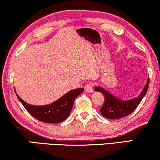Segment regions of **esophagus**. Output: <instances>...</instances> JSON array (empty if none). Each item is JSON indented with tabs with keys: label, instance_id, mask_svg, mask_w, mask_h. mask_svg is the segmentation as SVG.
Here are the masks:
<instances>
[{
	"label": "esophagus",
	"instance_id": "obj_1",
	"mask_svg": "<svg viewBox=\"0 0 160 160\" xmlns=\"http://www.w3.org/2000/svg\"><path fill=\"white\" fill-rule=\"evenodd\" d=\"M84 89H85V91L87 92H93V84H87L85 85L84 87Z\"/></svg>",
	"mask_w": 160,
	"mask_h": 160
}]
</instances>
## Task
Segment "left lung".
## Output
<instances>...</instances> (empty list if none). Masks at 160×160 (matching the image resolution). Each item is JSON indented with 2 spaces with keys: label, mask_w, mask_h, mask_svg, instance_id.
I'll use <instances>...</instances> for the list:
<instances>
[{
  "label": "left lung",
  "mask_w": 160,
  "mask_h": 160,
  "mask_svg": "<svg viewBox=\"0 0 160 160\" xmlns=\"http://www.w3.org/2000/svg\"><path fill=\"white\" fill-rule=\"evenodd\" d=\"M148 86H149V78H148L145 87L138 97L127 100L120 99L102 87L97 86L95 88V91L102 93L104 97L106 98L103 106L100 108V113L105 118L108 119H120L130 114L137 108L142 99L146 95Z\"/></svg>",
  "instance_id": "1"
}]
</instances>
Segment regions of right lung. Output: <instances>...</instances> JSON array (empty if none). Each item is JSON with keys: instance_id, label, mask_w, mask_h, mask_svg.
<instances>
[{"instance_id": "1", "label": "right lung", "mask_w": 160, "mask_h": 160, "mask_svg": "<svg viewBox=\"0 0 160 160\" xmlns=\"http://www.w3.org/2000/svg\"><path fill=\"white\" fill-rule=\"evenodd\" d=\"M84 88H78L69 91L60 98L51 104L45 106L30 105L19 98L16 94L21 103L28 112L39 121L45 123L58 124L65 120L71 112L76 98L83 92ZM14 91L16 90L14 89Z\"/></svg>"}]
</instances>
